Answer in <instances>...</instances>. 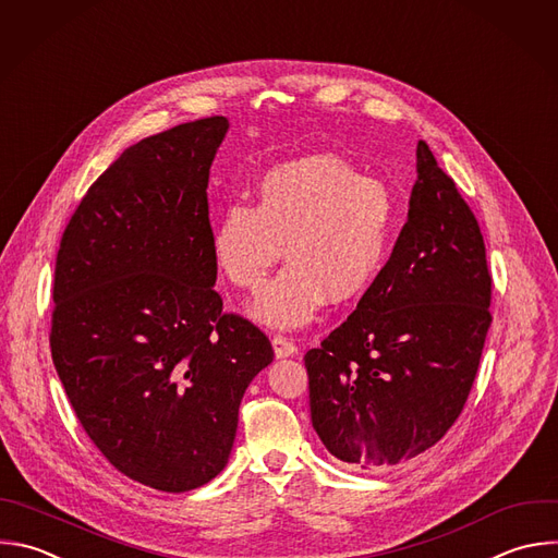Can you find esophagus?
Instances as JSON below:
<instances>
[{"label": "esophagus", "mask_w": 558, "mask_h": 558, "mask_svg": "<svg viewBox=\"0 0 558 558\" xmlns=\"http://www.w3.org/2000/svg\"><path fill=\"white\" fill-rule=\"evenodd\" d=\"M271 343H274V352H276L278 359H282V356H293V354L298 352V345H295L289 337H284V335H276V337L271 339Z\"/></svg>", "instance_id": "1"}]
</instances>
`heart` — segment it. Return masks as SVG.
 Segmentation results:
<instances>
[{
    "label": "heart",
    "mask_w": 558,
    "mask_h": 558,
    "mask_svg": "<svg viewBox=\"0 0 558 558\" xmlns=\"http://www.w3.org/2000/svg\"><path fill=\"white\" fill-rule=\"evenodd\" d=\"M401 232V204L381 179L363 177L332 155H311L267 170L256 204L232 202L213 223L219 271L256 291L282 256L289 263L252 302L271 328L311 322L322 304L363 295L386 269Z\"/></svg>",
    "instance_id": "b5f03b06"
}]
</instances>
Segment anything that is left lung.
Here are the masks:
<instances>
[{"label": "left lung", "mask_w": 558, "mask_h": 558, "mask_svg": "<svg viewBox=\"0 0 558 558\" xmlns=\"http://www.w3.org/2000/svg\"><path fill=\"white\" fill-rule=\"evenodd\" d=\"M416 174L386 269L304 354L313 429L350 469L397 466L451 429L490 326L484 236L423 140Z\"/></svg>", "instance_id": "left-lung-1"}]
</instances>
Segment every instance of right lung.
Here are the masks:
<instances>
[{
  "instance_id": "1",
  "label": "right lung",
  "mask_w": 558,
  "mask_h": 558,
  "mask_svg": "<svg viewBox=\"0 0 558 558\" xmlns=\"http://www.w3.org/2000/svg\"><path fill=\"white\" fill-rule=\"evenodd\" d=\"M223 116L129 146L92 185L59 245L52 361L85 434L126 477L166 493L228 464L269 337L223 311L208 179Z\"/></svg>"
}]
</instances>
